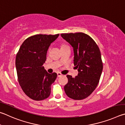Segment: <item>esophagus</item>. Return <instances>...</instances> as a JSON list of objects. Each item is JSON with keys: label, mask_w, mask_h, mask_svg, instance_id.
I'll use <instances>...</instances> for the list:
<instances>
[{"label": "esophagus", "mask_w": 125, "mask_h": 125, "mask_svg": "<svg viewBox=\"0 0 125 125\" xmlns=\"http://www.w3.org/2000/svg\"><path fill=\"white\" fill-rule=\"evenodd\" d=\"M57 75H58V77H61V76H63L62 74H61L60 73H57Z\"/></svg>", "instance_id": "obj_1"}]
</instances>
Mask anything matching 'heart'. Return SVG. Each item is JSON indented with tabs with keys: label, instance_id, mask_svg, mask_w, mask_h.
<instances>
[{
	"label": "heart",
	"instance_id": "heart-1",
	"mask_svg": "<svg viewBox=\"0 0 125 125\" xmlns=\"http://www.w3.org/2000/svg\"><path fill=\"white\" fill-rule=\"evenodd\" d=\"M64 46H66V45H62V46H61V47H64Z\"/></svg>",
	"mask_w": 125,
	"mask_h": 125
}]
</instances>
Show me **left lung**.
<instances>
[{
	"instance_id": "8db88e82",
	"label": "left lung",
	"mask_w": 125,
	"mask_h": 125,
	"mask_svg": "<svg viewBox=\"0 0 125 125\" xmlns=\"http://www.w3.org/2000/svg\"><path fill=\"white\" fill-rule=\"evenodd\" d=\"M61 36L72 45L74 65L78 74L75 78L67 75L68 83L64 86L65 93L74 100H82L90 95L99 82L103 70L100 49L94 41L82 32L62 33Z\"/></svg>"
}]
</instances>
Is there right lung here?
Here are the masks:
<instances>
[{"label": "right lung", "mask_w": 125, "mask_h": 125, "mask_svg": "<svg viewBox=\"0 0 125 125\" xmlns=\"http://www.w3.org/2000/svg\"><path fill=\"white\" fill-rule=\"evenodd\" d=\"M59 36H31L23 42L17 52L15 65L18 81L24 93L33 100H42L50 94L51 85L57 74L48 73L43 65L50 44Z\"/></svg>", "instance_id": "add662e5"}]
</instances>
